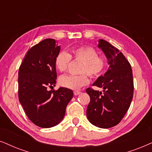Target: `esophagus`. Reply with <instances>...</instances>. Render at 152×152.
I'll return each mask as SVG.
<instances>
[{
    "label": "esophagus",
    "instance_id": "esophagus-1",
    "mask_svg": "<svg viewBox=\"0 0 152 152\" xmlns=\"http://www.w3.org/2000/svg\"><path fill=\"white\" fill-rule=\"evenodd\" d=\"M74 94L75 96H77V95L80 94V91H74Z\"/></svg>",
    "mask_w": 152,
    "mask_h": 152
}]
</instances>
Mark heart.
Wrapping results in <instances>:
<instances>
[{"label":"heart","mask_w":152,"mask_h":152,"mask_svg":"<svg viewBox=\"0 0 152 152\" xmlns=\"http://www.w3.org/2000/svg\"><path fill=\"white\" fill-rule=\"evenodd\" d=\"M71 58L83 62L80 72L88 73L92 78H97L104 73L106 66V61L104 58L99 56L98 52L91 46H80L71 50L69 53L60 51L56 56L55 63L56 67L61 72L67 70ZM60 84L71 90H78L89 83L88 74L78 76L64 75L60 78Z\"/></svg>","instance_id":"1"}]
</instances>
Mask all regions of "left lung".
Segmentation results:
<instances>
[{
    "label": "left lung",
    "instance_id": "obj_1",
    "mask_svg": "<svg viewBox=\"0 0 152 152\" xmlns=\"http://www.w3.org/2000/svg\"><path fill=\"white\" fill-rule=\"evenodd\" d=\"M98 47L108 60V69L97 78L93 86L103 88L102 92L88 88L90 97L87 117L94 126L108 129L120 122L130 107L133 95L131 66L122 53L104 39Z\"/></svg>",
    "mask_w": 152,
    "mask_h": 152
}]
</instances>
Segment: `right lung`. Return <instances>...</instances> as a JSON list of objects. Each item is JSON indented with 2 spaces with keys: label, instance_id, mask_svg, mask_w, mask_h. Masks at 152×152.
Masks as SVG:
<instances>
[{
  "label": "right lung",
  "instance_id": "obj_1",
  "mask_svg": "<svg viewBox=\"0 0 152 152\" xmlns=\"http://www.w3.org/2000/svg\"><path fill=\"white\" fill-rule=\"evenodd\" d=\"M46 39L28 50L19 69V99L29 120L42 128H50L63 120L73 91L66 88L48 90L56 83L55 60L60 46Z\"/></svg>",
  "mask_w": 152,
  "mask_h": 152
}]
</instances>
